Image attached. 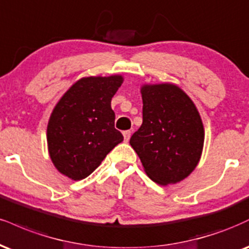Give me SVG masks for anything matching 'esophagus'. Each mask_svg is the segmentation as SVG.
I'll return each mask as SVG.
<instances>
[{
	"mask_svg": "<svg viewBox=\"0 0 249 249\" xmlns=\"http://www.w3.org/2000/svg\"><path fill=\"white\" fill-rule=\"evenodd\" d=\"M123 136H124V140H125V142H127L128 140H130V137H131V131H124V132H123Z\"/></svg>",
	"mask_w": 249,
	"mask_h": 249,
	"instance_id": "obj_1",
	"label": "esophagus"
}]
</instances>
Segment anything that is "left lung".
Masks as SVG:
<instances>
[{"mask_svg": "<svg viewBox=\"0 0 249 249\" xmlns=\"http://www.w3.org/2000/svg\"><path fill=\"white\" fill-rule=\"evenodd\" d=\"M142 124L130 139L155 183L175 184L194 172L204 147V126L193 100L174 83H143Z\"/></svg>", "mask_w": 249, "mask_h": 249, "instance_id": "8db88e82", "label": "left lung"}]
</instances>
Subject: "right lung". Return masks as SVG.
<instances>
[{"mask_svg":"<svg viewBox=\"0 0 249 249\" xmlns=\"http://www.w3.org/2000/svg\"><path fill=\"white\" fill-rule=\"evenodd\" d=\"M124 77L86 76L61 96L47 124V148L59 173L86 178L124 140L115 128L111 100Z\"/></svg>","mask_w":249,"mask_h":249,"instance_id":"right-lung-1","label":"right lung"}]
</instances>
